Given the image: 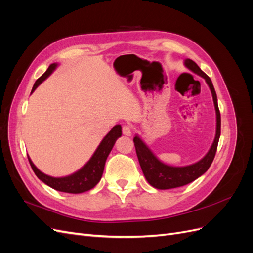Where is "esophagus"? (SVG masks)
<instances>
[{"mask_svg": "<svg viewBox=\"0 0 253 253\" xmlns=\"http://www.w3.org/2000/svg\"><path fill=\"white\" fill-rule=\"evenodd\" d=\"M133 132V128L129 125H125L122 126V133H124L126 136H131Z\"/></svg>", "mask_w": 253, "mask_h": 253, "instance_id": "1", "label": "esophagus"}]
</instances>
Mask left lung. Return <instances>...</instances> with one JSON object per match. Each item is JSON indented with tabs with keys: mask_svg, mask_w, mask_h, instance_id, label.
<instances>
[{
	"mask_svg": "<svg viewBox=\"0 0 253 253\" xmlns=\"http://www.w3.org/2000/svg\"><path fill=\"white\" fill-rule=\"evenodd\" d=\"M185 65L190 71H192L193 73L203 77L206 80V82L208 83V85L211 89L213 102L216 112V134L211 148L209 152L206 154V156L203 159H201L200 162L186 167H172L165 165L153 154L152 151L145 145V143L138 136H135L133 140L136 149V154L137 157H138L144 177L152 187L160 190L182 187L202 176L209 169V167L213 162L220 136V113L218 110L216 93L215 89L213 87L211 79L201 70L200 66L191 59L185 60Z\"/></svg>",
	"mask_w": 253,
	"mask_h": 253,
	"instance_id": "1",
	"label": "left lung"
}]
</instances>
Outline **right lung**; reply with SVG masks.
I'll list each match as a JSON object with an SVG mask.
<instances>
[{
  "label": "right lung",
  "instance_id": "obj_1",
  "mask_svg": "<svg viewBox=\"0 0 253 253\" xmlns=\"http://www.w3.org/2000/svg\"><path fill=\"white\" fill-rule=\"evenodd\" d=\"M56 67V63H52L48 66L47 71L35 82L32 93L40 85L42 81L46 79L48 76L55 71ZM120 136L121 126L117 125L115 126L109 132V134L104 137L101 143L99 144V147L97 148L96 152L94 153V155L91 156V158L87 162V164L84 165L79 171L70 176H66V177H51V176H48L42 173L40 170H38L29 157L28 162L30 166H32V169L37 175V177L42 180L44 183H46L50 188L66 193H82L93 189L97 183L100 181L103 174L106 158H108L115 142H116L117 138Z\"/></svg>",
  "mask_w": 253,
  "mask_h": 253
}]
</instances>
